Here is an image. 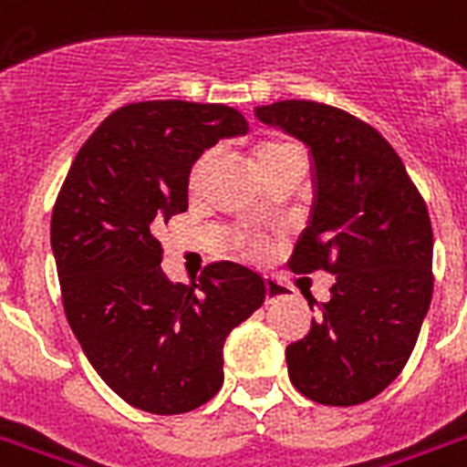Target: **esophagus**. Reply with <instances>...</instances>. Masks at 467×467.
Returning <instances> with one entry per match:
<instances>
[{"label":"esophagus","instance_id":"34e87169","mask_svg":"<svg viewBox=\"0 0 467 467\" xmlns=\"http://www.w3.org/2000/svg\"><path fill=\"white\" fill-rule=\"evenodd\" d=\"M284 296H286V289H284V284L274 279V276H266V279H265L266 304H272V301H276V298H284Z\"/></svg>","mask_w":467,"mask_h":467}]
</instances>
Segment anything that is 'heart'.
<instances>
[{"label": "heart", "mask_w": 467, "mask_h": 467, "mask_svg": "<svg viewBox=\"0 0 467 467\" xmlns=\"http://www.w3.org/2000/svg\"><path fill=\"white\" fill-rule=\"evenodd\" d=\"M304 151H301V147H298L296 141H291V139L286 137H272V139H265L262 144H259L257 149H254V156H252V161H254V169H257V173L262 169H266L269 163L274 161H281V159H286V156H301ZM210 169V156H201L198 161H195L193 171H191V178H188V186H191V191H198L202 183V178H205V173H208ZM262 242H252L249 244V252L252 254H262Z\"/></svg>", "instance_id": "heart-1"}]
</instances>
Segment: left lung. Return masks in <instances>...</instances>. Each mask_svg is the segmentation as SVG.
Segmentation results:
<instances>
[{"label":"left lung","mask_w":467,"mask_h":467,"mask_svg":"<svg viewBox=\"0 0 467 467\" xmlns=\"http://www.w3.org/2000/svg\"><path fill=\"white\" fill-rule=\"evenodd\" d=\"M254 115L306 141L313 156L311 223L289 266L336 274L320 318L286 348L291 384L326 407L375 400L407 365L431 304L426 202L389 141L350 112L281 99Z\"/></svg>","instance_id":"left-lung-1"}]
</instances>
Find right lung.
<instances>
[{"instance_id": "add662e5", "label": "right lung", "mask_w": 467, "mask_h": 467, "mask_svg": "<svg viewBox=\"0 0 467 467\" xmlns=\"http://www.w3.org/2000/svg\"><path fill=\"white\" fill-rule=\"evenodd\" d=\"M247 130L227 105H124L80 147L53 205L67 323L107 387L149 414H186L213 400L230 330L265 301V279L234 262H210L191 284L169 281L154 234L188 208L198 156Z\"/></svg>"}]
</instances>
